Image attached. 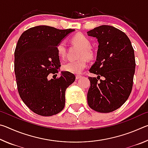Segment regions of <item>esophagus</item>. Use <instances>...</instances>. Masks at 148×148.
<instances>
[{"label":"esophagus","mask_w":148,"mask_h":148,"mask_svg":"<svg viewBox=\"0 0 148 148\" xmlns=\"http://www.w3.org/2000/svg\"><path fill=\"white\" fill-rule=\"evenodd\" d=\"M82 76H80V75H76V79H79V78H81Z\"/></svg>","instance_id":"esophagus-1"}]
</instances>
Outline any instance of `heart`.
Listing matches in <instances>:
<instances>
[{"label":"heart","mask_w":148,"mask_h":148,"mask_svg":"<svg viewBox=\"0 0 148 148\" xmlns=\"http://www.w3.org/2000/svg\"><path fill=\"white\" fill-rule=\"evenodd\" d=\"M71 41L74 44H77L82 48L80 53V59L76 61H69L63 64V71L74 74H79L84 71L87 66V61L85 57L91 58L92 57V52L91 50V42L87 36L82 34H76L72 37ZM56 51L57 55L61 59H64L66 56V46L64 41L60 42L56 46ZM84 58H83V57Z\"/></svg>","instance_id":"1"}]
</instances>
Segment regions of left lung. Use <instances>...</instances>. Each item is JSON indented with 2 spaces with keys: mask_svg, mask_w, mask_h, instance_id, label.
Returning <instances> with one entry per match:
<instances>
[{
  "mask_svg": "<svg viewBox=\"0 0 148 148\" xmlns=\"http://www.w3.org/2000/svg\"><path fill=\"white\" fill-rule=\"evenodd\" d=\"M87 34L96 37L99 44L96 61L89 69L98 76L89 77L87 103L95 111L109 113L121 107L131 92L136 66L134 49L126 34L112 26H99Z\"/></svg>",
  "mask_w": 148,
  "mask_h": 148,
  "instance_id": "left-lung-1",
  "label": "left lung"
}]
</instances>
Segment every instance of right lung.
Returning <instances> with one entry per match:
<instances>
[{"mask_svg": "<svg viewBox=\"0 0 148 148\" xmlns=\"http://www.w3.org/2000/svg\"><path fill=\"white\" fill-rule=\"evenodd\" d=\"M74 29H57L40 25L23 32L14 53V71L19 95L35 114L51 116L63 110L65 91L76 77L61 72L59 77L47 79L61 66L56 46Z\"/></svg>", "mask_w": 148, "mask_h": 148, "instance_id": "add662e5", "label": "right lung"}]
</instances>
